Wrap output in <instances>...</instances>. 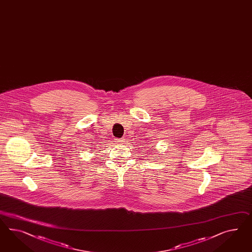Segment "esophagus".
Instances as JSON below:
<instances>
[{"mask_svg": "<svg viewBox=\"0 0 252 252\" xmlns=\"http://www.w3.org/2000/svg\"><path fill=\"white\" fill-rule=\"evenodd\" d=\"M125 141H126V138H124V137L120 138V139H118V142L120 144H125Z\"/></svg>", "mask_w": 252, "mask_h": 252, "instance_id": "esophagus-1", "label": "esophagus"}]
</instances>
